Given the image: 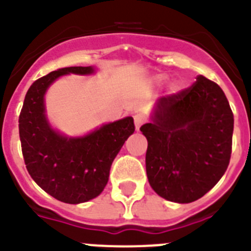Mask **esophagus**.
Listing matches in <instances>:
<instances>
[{
  "label": "esophagus",
  "mask_w": 251,
  "mask_h": 251,
  "mask_svg": "<svg viewBox=\"0 0 251 251\" xmlns=\"http://www.w3.org/2000/svg\"><path fill=\"white\" fill-rule=\"evenodd\" d=\"M145 122V117L142 114H136L134 115V124H136V130H139L141 126Z\"/></svg>",
  "instance_id": "1"
}]
</instances>
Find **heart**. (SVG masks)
<instances>
[{
    "label": "heart",
    "instance_id": "b5f03b06",
    "mask_svg": "<svg viewBox=\"0 0 251 251\" xmlns=\"http://www.w3.org/2000/svg\"><path fill=\"white\" fill-rule=\"evenodd\" d=\"M163 79V76H158V80H162Z\"/></svg>",
    "mask_w": 251,
    "mask_h": 251
}]
</instances>
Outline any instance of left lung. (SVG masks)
<instances>
[{"instance_id":"obj_1","label":"left lung","mask_w":251,"mask_h":251,"mask_svg":"<svg viewBox=\"0 0 251 251\" xmlns=\"http://www.w3.org/2000/svg\"><path fill=\"white\" fill-rule=\"evenodd\" d=\"M232 130L234 114L223 89L202 75L187 89L159 98L151 122L141 127L151 187L172 202L201 199L229 166Z\"/></svg>"}]
</instances>
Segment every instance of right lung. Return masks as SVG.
Here are the masks:
<instances>
[{"label":"right lung","mask_w":251,"mask_h":251,"mask_svg":"<svg viewBox=\"0 0 251 251\" xmlns=\"http://www.w3.org/2000/svg\"><path fill=\"white\" fill-rule=\"evenodd\" d=\"M93 66H70L40 77L30 86L19 118L20 141L28 174L56 200L81 203L101 194L115 156L134 132L132 117L103 124L83 137H66L51 127L45 93L57 77L90 75Z\"/></svg>","instance_id":"obj_1"}]
</instances>
